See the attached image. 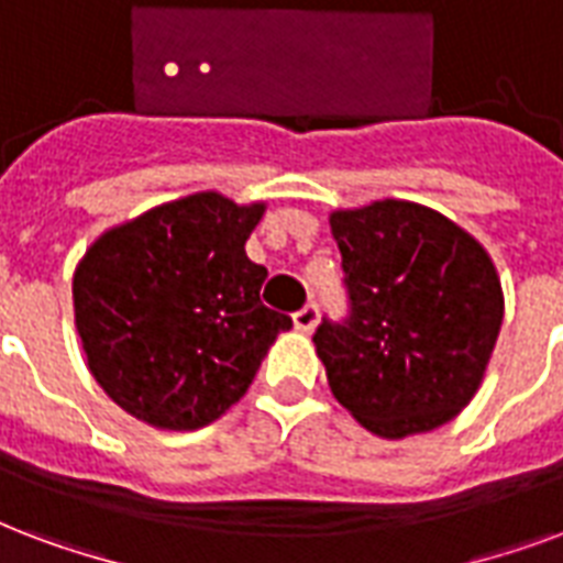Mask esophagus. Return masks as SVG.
<instances>
[{
	"instance_id": "esophagus-1",
	"label": "esophagus",
	"mask_w": 563,
	"mask_h": 563,
	"mask_svg": "<svg viewBox=\"0 0 563 563\" xmlns=\"http://www.w3.org/2000/svg\"><path fill=\"white\" fill-rule=\"evenodd\" d=\"M317 306H306V308H299L297 314H294V327L299 329V332H311V329L317 327Z\"/></svg>"
}]
</instances>
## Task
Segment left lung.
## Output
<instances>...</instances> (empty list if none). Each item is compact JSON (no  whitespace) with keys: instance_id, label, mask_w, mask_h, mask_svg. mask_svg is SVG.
I'll return each instance as SVG.
<instances>
[{"instance_id":"left-lung-1","label":"left lung","mask_w":563,"mask_h":563,"mask_svg":"<svg viewBox=\"0 0 563 563\" xmlns=\"http://www.w3.org/2000/svg\"><path fill=\"white\" fill-rule=\"evenodd\" d=\"M350 294L346 323L323 320L317 356L358 424L404 439L448 424L484 383L505 317L487 249L416 201L329 213Z\"/></svg>"}]
</instances>
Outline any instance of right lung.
<instances>
[{"label": "right lung", "instance_id": "1", "mask_svg": "<svg viewBox=\"0 0 563 563\" xmlns=\"http://www.w3.org/2000/svg\"><path fill=\"white\" fill-rule=\"evenodd\" d=\"M264 201L196 192L97 236L74 273L86 365L118 407L159 430H196L246 395L290 317L261 302L246 240Z\"/></svg>", "mask_w": 563, "mask_h": 563}]
</instances>
